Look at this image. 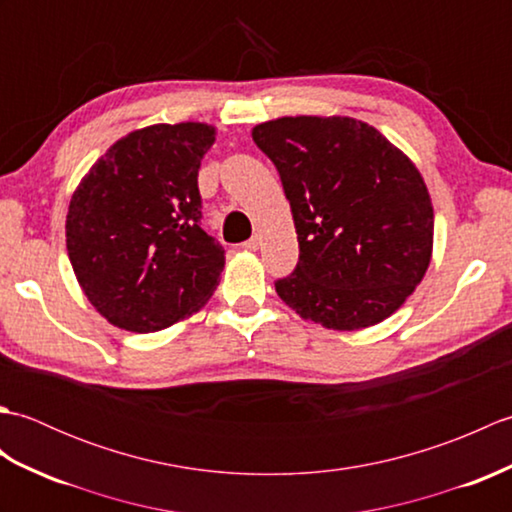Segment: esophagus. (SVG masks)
<instances>
[{
	"instance_id": "1",
	"label": "esophagus",
	"mask_w": 512,
	"mask_h": 512,
	"mask_svg": "<svg viewBox=\"0 0 512 512\" xmlns=\"http://www.w3.org/2000/svg\"><path fill=\"white\" fill-rule=\"evenodd\" d=\"M244 248H246V250H257V248H259V235H253L250 239H246Z\"/></svg>"
}]
</instances>
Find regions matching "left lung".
Masks as SVG:
<instances>
[{
  "label": "left lung",
  "mask_w": 512,
  "mask_h": 512,
  "mask_svg": "<svg viewBox=\"0 0 512 512\" xmlns=\"http://www.w3.org/2000/svg\"><path fill=\"white\" fill-rule=\"evenodd\" d=\"M253 140L279 171L299 239L277 295L330 330L394 314L431 262L433 206L416 165L347 116H284L257 125Z\"/></svg>",
  "instance_id": "1"
}]
</instances>
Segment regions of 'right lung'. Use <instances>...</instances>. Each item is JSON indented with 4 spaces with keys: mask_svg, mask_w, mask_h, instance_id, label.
<instances>
[{
    "mask_svg": "<svg viewBox=\"0 0 512 512\" xmlns=\"http://www.w3.org/2000/svg\"><path fill=\"white\" fill-rule=\"evenodd\" d=\"M204 123L151 125L107 149L76 187L65 244L92 306L116 328L158 332L200 310L224 248L202 228Z\"/></svg>",
    "mask_w": 512,
    "mask_h": 512,
    "instance_id": "obj_1",
    "label": "right lung"
}]
</instances>
